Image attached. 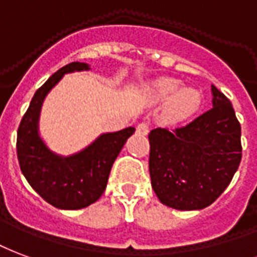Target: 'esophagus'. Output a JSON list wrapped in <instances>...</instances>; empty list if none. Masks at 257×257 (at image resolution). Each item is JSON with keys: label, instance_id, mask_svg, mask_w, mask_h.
I'll use <instances>...</instances> for the list:
<instances>
[{"label": "esophagus", "instance_id": "1", "mask_svg": "<svg viewBox=\"0 0 257 257\" xmlns=\"http://www.w3.org/2000/svg\"><path fill=\"white\" fill-rule=\"evenodd\" d=\"M137 131H138V134L147 136L148 131H149V123H147V121H142V123H140V124L137 126Z\"/></svg>", "mask_w": 257, "mask_h": 257}]
</instances>
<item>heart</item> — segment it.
Listing matches in <instances>:
<instances>
[{
	"mask_svg": "<svg viewBox=\"0 0 257 257\" xmlns=\"http://www.w3.org/2000/svg\"><path fill=\"white\" fill-rule=\"evenodd\" d=\"M156 95L159 100L171 101V115L175 119H185L193 115L201 105V94L192 89H183L181 82L177 79L160 80L156 85Z\"/></svg>",
	"mask_w": 257,
	"mask_h": 257,
	"instance_id": "obj_1",
	"label": "heart"
}]
</instances>
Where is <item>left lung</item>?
<instances>
[{
    "instance_id": "obj_1",
    "label": "left lung",
    "mask_w": 257,
    "mask_h": 257,
    "mask_svg": "<svg viewBox=\"0 0 257 257\" xmlns=\"http://www.w3.org/2000/svg\"><path fill=\"white\" fill-rule=\"evenodd\" d=\"M212 108L189 124L149 134L152 188L167 207L194 211L211 205L241 162V126L227 97L212 85Z\"/></svg>"
}]
</instances>
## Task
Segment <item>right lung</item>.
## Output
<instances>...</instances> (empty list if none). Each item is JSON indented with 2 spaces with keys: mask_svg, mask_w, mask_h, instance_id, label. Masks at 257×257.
Returning a JSON list of instances; mask_svg holds the SVG:
<instances>
[{
  "mask_svg": "<svg viewBox=\"0 0 257 257\" xmlns=\"http://www.w3.org/2000/svg\"><path fill=\"white\" fill-rule=\"evenodd\" d=\"M89 64L75 61L60 68L41 86L30 102L18 128V159L20 170L45 201L60 209H80L95 203L104 193L113 166L134 127L101 134L83 151L60 156L46 147L38 131L45 97L64 74L87 71Z\"/></svg>",
  "mask_w": 257,
  "mask_h": 257,
  "instance_id": "add662e5",
  "label": "right lung"
}]
</instances>
